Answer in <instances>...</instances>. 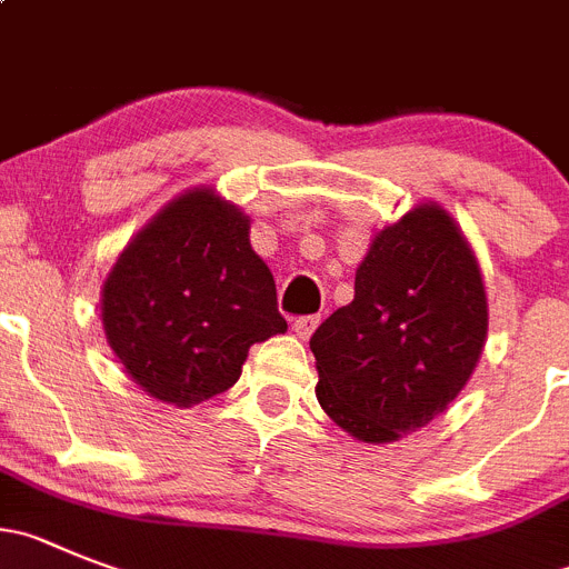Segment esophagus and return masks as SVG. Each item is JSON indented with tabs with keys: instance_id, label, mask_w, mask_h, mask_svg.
<instances>
[{
	"instance_id": "34e87169",
	"label": "esophagus",
	"mask_w": 569,
	"mask_h": 569,
	"mask_svg": "<svg viewBox=\"0 0 569 569\" xmlns=\"http://www.w3.org/2000/svg\"><path fill=\"white\" fill-rule=\"evenodd\" d=\"M317 326H320V315H309V317H297L291 328H295V333L300 339H309L311 333L317 331Z\"/></svg>"
}]
</instances>
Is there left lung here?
Returning <instances> with one entry per match:
<instances>
[{"instance_id": "8db88e82", "label": "left lung", "mask_w": 569, "mask_h": 569, "mask_svg": "<svg viewBox=\"0 0 569 569\" xmlns=\"http://www.w3.org/2000/svg\"><path fill=\"white\" fill-rule=\"evenodd\" d=\"M488 300L480 263L435 201L376 232L353 300L311 337L317 401L365 443H392L452 405L480 362Z\"/></svg>"}]
</instances>
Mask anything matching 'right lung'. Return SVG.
Listing matches in <instances>:
<instances>
[{"mask_svg": "<svg viewBox=\"0 0 569 569\" xmlns=\"http://www.w3.org/2000/svg\"><path fill=\"white\" fill-rule=\"evenodd\" d=\"M114 357L164 405L193 407L241 376L254 342L283 333L249 216L212 188L177 196L131 238L100 291Z\"/></svg>", "mask_w": 569, "mask_h": 569, "instance_id": "add662e5", "label": "right lung"}]
</instances>
